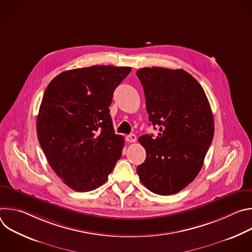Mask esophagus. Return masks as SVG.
I'll return each mask as SVG.
<instances>
[{"label":"esophagus","mask_w":252,"mask_h":252,"mask_svg":"<svg viewBox=\"0 0 252 252\" xmlns=\"http://www.w3.org/2000/svg\"><path fill=\"white\" fill-rule=\"evenodd\" d=\"M126 140L127 142H134L136 140V135L134 133H130L126 136Z\"/></svg>","instance_id":"esophagus-1"}]
</instances>
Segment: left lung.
I'll use <instances>...</instances> for the list:
<instances>
[{
  "instance_id": "8db88e82",
  "label": "left lung",
  "mask_w": 252,
  "mask_h": 252,
  "mask_svg": "<svg viewBox=\"0 0 252 252\" xmlns=\"http://www.w3.org/2000/svg\"><path fill=\"white\" fill-rule=\"evenodd\" d=\"M149 120L158 136L138 138L147 158L136 168L139 181L159 195L188 187L200 171L214 133L213 116L199 83L184 69L159 66L136 71Z\"/></svg>"
}]
</instances>
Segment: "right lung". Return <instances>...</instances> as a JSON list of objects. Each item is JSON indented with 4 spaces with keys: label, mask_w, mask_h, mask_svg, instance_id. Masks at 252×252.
Instances as JSON below:
<instances>
[{
    "label": "right lung",
    "mask_w": 252,
    "mask_h": 252,
    "mask_svg": "<svg viewBox=\"0 0 252 252\" xmlns=\"http://www.w3.org/2000/svg\"><path fill=\"white\" fill-rule=\"evenodd\" d=\"M130 70L114 65L69 69L45 91L37 118L39 141L51 167L71 189H97L122 157L124 137L115 133L109 106Z\"/></svg>",
    "instance_id": "obj_1"
}]
</instances>
